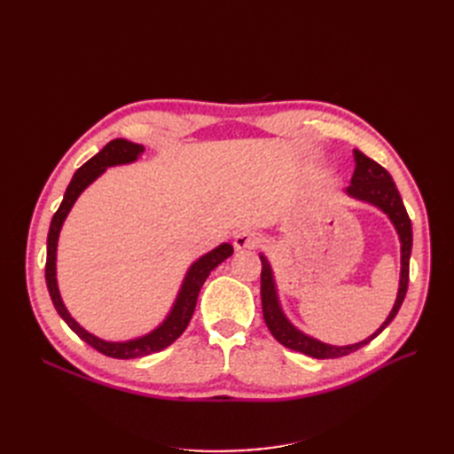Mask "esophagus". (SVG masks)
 <instances>
[{
  "instance_id": "esophagus-1",
  "label": "esophagus",
  "mask_w": 454,
  "mask_h": 454,
  "mask_svg": "<svg viewBox=\"0 0 454 454\" xmlns=\"http://www.w3.org/2000/svg\"><path fill=\"white\" fill-rule=\"evenodd\" d=\"M259 242H261V239L255 231L240 229L235 232V240H232V246H235L237 252H242V250H255Z\"/></svg>"
}]
</instances>
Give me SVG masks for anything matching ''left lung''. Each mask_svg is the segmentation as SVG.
<instances>
[{
    "mask_svg": "<svg viewBox=\"0 0 454 454\" xmlns=\"http://www.w3.org/2000/svg\"><path fill=\"white\" fill-rule=\"evenodd\" d=\"M354 160L356 168L352 174L350 185L347 187V195L362 200L367 204H373L380 212L388 215L392 225L395 227L397 237H400L402 244V272H400V287H397V297L395 303L388 314V318L382 322V325L377 329L373 335L367 339L354 342V345L347 347H337V345H327L318 339H314L307 333L297 329L290 320L286 318V314L280 307L278 292H277V282H274L272 267L269 259L261 254V305H263V318L269 327L272 337L277 339L280 345L292 348L295 352H303L310 358L316 360H332L340 358V356H347L350 352H356L362 348L367 342L373 340L384 327H387L394 318L397 310H400L405 294H407V284H409V259H411V246H413V229H411V219L407 215V210L403 206V200L397 193L395 184L392 182V176L384 170L379 162L373 159L365 157L362 151L354 149Z\"/></svg>",
    "mask_w": 454,
    "mask_h": 454,
    "instance_id": "8db88e82",
    "label": "left lung"
}]
</instances>
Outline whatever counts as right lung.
Listing matches in <instances>:
<instances>
[{
	"instance_id": "add662e5",
	"label": "right lung",
	"mask_w": 454,
	"mask_h": 454,
	"mask_svg": "<svg viewBox=\"0 0 454 454\" xmlns=\"http://www.w3.org/2000/svg\"><path fill=\"white\" fill-rule=\"evenodd\" d=\"M145 147L140 144H134L129 140H112L102 151H98L92 159H89L83 167H81L74 177L70 185H67L60 208L57 214L52 215L51 229H49V237H47V265H45V280L49 287V295L52 299V305L60 314V318L72 327V332H75L81 339L92 348L98 352L109 356V358H119V360H130V358H142V356L160 352L162 348L170 347L172 342L180 337L185 327L191 320V316L195 312L197 307V297L202 284L208 278V274L219 265L223 263L227 257L232 255V246L223 242L219 244L217 248L212 252L204 254L199 257L193 265L189 267L185 278L182 282L180 292H177V297L174 301V305L168 312L167 318L159 324L153 332H149L142 337H136L130 340H106L89 333L85 327H81L74 318L72 314L67 312L64 307V301L59 292V282H57V248H59V237H60V229L66 222L67 214H70L72 206L79 199V195L96 180L100 177L106 168L109 167H117V164H129L138 160V157L144 153Z\"/></svg>"
}]
</instances>
